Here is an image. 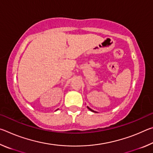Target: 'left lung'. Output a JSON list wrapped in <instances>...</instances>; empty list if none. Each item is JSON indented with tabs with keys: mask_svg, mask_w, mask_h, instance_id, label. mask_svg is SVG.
<instances>
[{
	"mask_svg": "<svg viewBox=\"0 0 153 153\" xmlns=\"http://www.w3.org/2000/svg\"><path fill=\"white\" fill-rule=\"evenodd\" d=\"M88 109H89V110H90V111H92V112H96V111H93L92 109H91V108H90V107H88Z\"/></svg>",
	"mask_w": 153,
	"mask_h": 153,
	"instance_id": "left-lung-1",
	"label": "left lung"
}]
</instances>
